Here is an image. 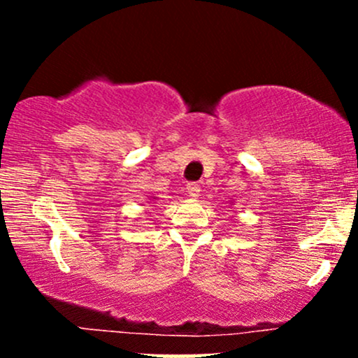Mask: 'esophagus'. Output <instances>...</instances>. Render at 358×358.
<instances>
[{"instance_id":"esophagus-1","label":"esophagus","mask_w":358,"mask_h":358,"mask_svg":"<svg viewBox=\"0 0 358 358\" xmlns=\"http://www.w3.org/2000/svg\"><path fill=\"white\" fill-rule=\"evenodd\" d=\"M187 192H188V195H190V196H199V193H200V185H196V183H188V185H187Z\"/></svg>"}]
</instances>
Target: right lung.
Instances as JSON below:
<instances>
[{"mask_svg": "<svg viewBox=\"0 0 358 358\" xmlns=\"http://www.w3.org/2000/svg\"><path fill=\"white\" fill-rule=\"evenodd\" d=\"M153 199H155V196H153Z\"/></svg>", "mask_w": 358, "mask_h": 358, "instance_id": "right-lung-1", "label": "right lung"}]
</instances>
